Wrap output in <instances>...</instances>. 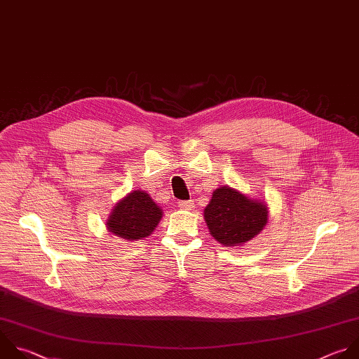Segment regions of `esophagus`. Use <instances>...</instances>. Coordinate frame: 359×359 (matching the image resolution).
Here are the masks:
<instances>
[{"mask_svg":"<svg viewBox=\"0 0 359 359\" xmlns=\"http://www.w3.org/2000/svg\"><path fill=\"white\" fill-rule=\"evenodd\" d=\"M177 205L180 210H191L193 208V201L191 200H183V201H177Z\"/></svg>","mask_w":359,"mask_h":359,"instance_id":"esophagus-1","label":"esophagus"}]
</instances>
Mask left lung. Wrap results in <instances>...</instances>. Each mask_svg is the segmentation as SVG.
Wrapping results in <instances>:
<instances>
[{
	"label": "left lung",
	"instance_id": "1",
	"mask_svg": "<svg viewBox=\"0 0 359 359\" xmlns=\"http://www.w3.org/2000/svg\"><path fill=\"white\" fill-rule=\"evenodd\" d=\"M204 219L214 240L224 247H238L251 241L268 222L265 201L254 200L229 186L212 191L204 208Z\"/></svg>",
	"mask_w": 359,
	"mask_h": 359
}]
</instances>
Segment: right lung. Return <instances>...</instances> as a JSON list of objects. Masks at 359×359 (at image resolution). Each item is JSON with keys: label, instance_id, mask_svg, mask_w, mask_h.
<instances>
[{"label": "right lung", "instance_id": "obj_1", "mask_svg": "<svg viewBox=\"0 0 359 359\" xmlns=\"http://www.w3.org/2000/svg\"><path fill=\"white\" fill-rule=\"evenodd\" d=\"M163 212L144 190H134L119 200L108 217L107 228L126 241H138L154 232Z\"/></svg>", "mask_w": 359, "mask_h": 359}]
</instances>
